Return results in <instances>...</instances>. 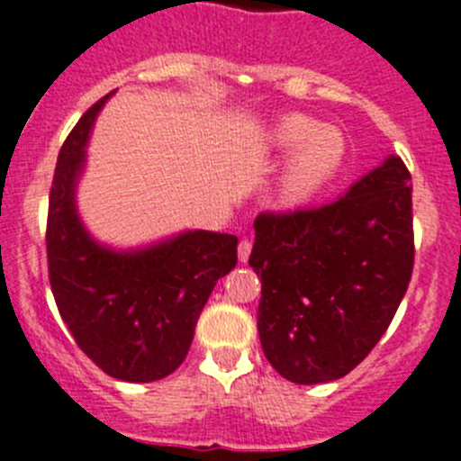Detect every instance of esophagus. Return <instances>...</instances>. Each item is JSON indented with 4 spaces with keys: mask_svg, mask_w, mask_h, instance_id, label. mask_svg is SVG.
I'll use <instances>...</instances> for the list:
<instances>
[{
    "mask_svg": "<svg viewBox=\"0 0 461 461\" xmlns=\"http://www.w3.org/2000/svg\"><path fill=\"white\" fill-rule=\"evenodd\" d=\"M251 249H253V242H251V240L244 238L242 242H240V247H238V256H240V260L247 262V260H249V256H251Z\"/></svg>",
    "mask_w": 461,
    "mask_h": 461,
    "instance_id": "1",
    "label": "esophagus"
}]
</instances>
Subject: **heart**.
<instances>
[{
    "mask_svg": "<svg viewBox=\"0 0 461 461\" xmlns=\"http://www.w3.org/2000/svg\"><path fill=\"white\" fill-rule=\"evenodd\" d=\"M271 144L280 153L292 151L278 178L285 203H301L317 194L346 158V138L335 126H319L303 115H287L271 131Z\"/></svg>",
    "mask_w": 461,
    "mask_h": 461,
    "instance_id": "b5f03b06",
    "label": "heart"
}]
</instances>
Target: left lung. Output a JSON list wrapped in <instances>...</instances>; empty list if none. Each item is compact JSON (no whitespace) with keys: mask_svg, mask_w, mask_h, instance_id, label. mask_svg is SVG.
Segmentation results:
<instances>
[{"mask_svg":"<svg viewBox=\"0 0 461 461\" xmlns=\"http://www.w3.org/2000/svg\"><path fill=\"white\" fill-rule=\"evenodd\" d=\"M410 181L392 156L332 203L258 214V332L289 383L344 378L392 323L414 269Z\"/></svg>","mask_w":461,"mask_h":461,"instance_id":"8db88e82","label":"left lung"}]
</instances>
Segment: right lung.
I'll return each mask as SVG.
<instances>
[{
  "label": "right lung",
  "mask_w": 461,
  "mask_h": 461,
  "mask_svg": "<svg viewBox=\"0 0 461 461\" xmlns=\"http://www.w3.org/2000/svg\"><path fill=\"white\" fill-rule=\"evenodd\" d=\"M111 95L83 113L60 147L45 235L50 285L74 341L104 374L153 383L187 357L205 301L238 265V238L194 230L144 251L115 253L83 230L74 185L92 122Z\"/></svg>",
  "instance_id": "obj_1"
}]
</instances>
